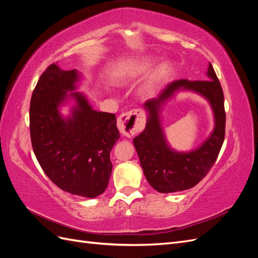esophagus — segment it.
<instances>
[{
	"instance_id": "esophagus-1",
	"label": "esophagus",
	"mask_w": 258,
	"mask_h": 258,
	"mask_svg": "<svg viewBox=\"0 0 258 258\" xmlns=\"http://www.w3.org/2000/svg\"><path fill=\"white\" fill-rule=\"evenodd\" d=\"M145 124V116L142 111L132 110L122 113L117 119V128L124 136H134L141 131Z\"/></svg>"
}]
</instances>
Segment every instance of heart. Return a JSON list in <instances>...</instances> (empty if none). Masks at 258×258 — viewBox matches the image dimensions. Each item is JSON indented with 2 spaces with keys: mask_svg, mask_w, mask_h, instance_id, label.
<instances>
[{
  "mask_svg": "<svg viewBox=\"0 0 258 258\" xmlns=\"http://www.w3.org/2000/svg\"><path fill=\"white\" fill-rule=\"evenodd\" d=\"M154 64L152 58H142L135 63L124 67L114 75V82L118 86H128L141 77ZM171 73V67L168 62H161L157 64L148 76L142 88V95L145 98L153 97L160 86L167 81Z\"/></svg>",
  "mask_w": 258,
  "mask_h": 258,
  "instance_id": "b5f03b06",
  "label": "heart"
}]
</instances>
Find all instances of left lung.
Returning a JSON list of instances; mask_svg holds the SVG:
<instances>
[{"label": "left lung", "mask_w": 258, "mask_h": 258, "mask_svg": "<svg viewBox=\"0 0 258 258\" xmlns=\"http://www.w3.org/2000/svg\"><path fill=\"white\" fill-rule=\"evenodd\" d=\"M208 80H179L170 83L157 98L146 101L145 129L134 139L140 163L147 182L162 194L189 189L196 186L212 168L225 138L226 114L224 93L212 64L209 63ZM181 91L197 93L206 98L214 113L215 127L199 147L178 152L168 144L162 126V110Z\"/></svg>", "instance_id": "left-lung-1"}]
</instances>
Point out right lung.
<instances>
[{
	"mask_svg": "<svg viewBox=\"0 0 258 258\" xmlns=\"http://www.w3.org/2000/svg\"><path fill=\"white\" fill-rule=\"evenodd\" d=\"M83 75L57 63L41 75L30 103L33 151L45 174L59 188L76 196L96 198L112 173L110 153L119 139L115 114L93 110L77 91ZM70 105L69 114L60 113Z\"/></svg>",
	"mask_w": 258,
	"mask_h": 258,
	"instance_id": "obj_1",
	"label": "right lung"
}]
</instances>
